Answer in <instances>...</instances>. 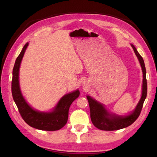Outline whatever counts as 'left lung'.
<instances>
[{
    "label": "left lung",
    "mask_w": 157,
    "mask_h": 157,
    "mask_svg": "<svg viewBox=\"0 0 157 157\" xmlns=\"http://www.w3.org/2000/svg\"><path fill=\"white\" fill-rule=\"evenodd\" d=\"M141 65L143 72V85H142V94L140 100L134 111L127 116H118L107 111L103 104L98 102L96 99L87 96L90 106V118L93 124L97 128L101 130L113 131L124 128L133 124L140 116L144 103L147 97V84L146 79V69L144 61L135 46L131 44Z\"/></svg>",
    "instance_id": "1"
}]
</instances>
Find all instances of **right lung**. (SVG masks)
<instances>
[{
    "label": "right lung",
    "mask_w": 157,
    "mask_h": 157,
    "mask_svg": "<svg viewBox=\"0 0 157 157\" xmlns=\"http://www.w3.org/2000/svg\"><path fill=\"white\" fill-rule=\"evenodd\" d=\"M29 43H26L17 58L13 66L12 80V94L22 118L28 125L36 129L46 131L58 130L67 122L69 107L80 94L78 90L65 95L51 112H40L28 105L23 97L19 83V71L21 61Z\"/></svg>",
    "instance_id": "right-lung-1"
}]
</instances>
